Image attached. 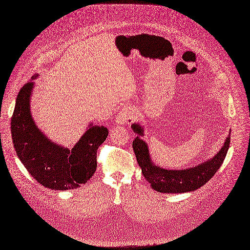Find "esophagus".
Wrapping results in <instances>:
<instances>
[{
  "label": "esophagus",
  "instance_id": "34e87169",
  "mask_svg": "<svg viewBox=\"0 0 250 250\" xmlns=\"http://www.w3.org/2000/svg\"><path fill=\"white\" fill-rule=\"evenodd\" d=\"M135 120V114L130 106H125L119 114L117 115V123L123 124H131Z\"/></svg>",
  "mask_w": 250,
  "mask_h": 250
}]
</instances>
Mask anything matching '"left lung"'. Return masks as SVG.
Wrapping results in <instances>:
<instances>
[{
    "mask_svg": "<svg viewBox=\"0 0 250 250\" xmlns=\"http://www.w3.org/2000/svg\"><path fill=\"white\" fill-rule=\"evenodd\" d=\"M131 127L135 134L138 135L134 138L132 146L142 175L154 190L162 193L172 194L193 191L205 185L220 169L230 146L229 135L220 151L212 159L189 169H163L154 165L150 159L146 142L141 138L145 135L144 127L139 124H132Z\"/></svg>",
    "mask_w": 250,
    "mask_h": 250,
    "instance_id": "obj_1",
    "label": "left lung"
}]
</instances>
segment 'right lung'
I'll list each match as a JSON object with an SVG mask.
<instances>
[{
	"instance_id": "add662e5",
	"label": "right lung",
	"mask_w": 250,
	"mask_h": 250,
	"mask_svg": "<svg viewBox=\"0 0 250 250\" xmlns=\"http://www.w3.org/2000/svg\"><path fill=\"white\" fill-rule=\"evenodd\" d=\"M37 76H32V80ZM33 83L27 82L18 92L11 118L12 140L17 156L32 178L46 188L70 190L80 187L96 172L97 151L108 137V129L90 124L72 149L55 144L41 131L31 117Z\"/></svg>"
}]
</instances>
